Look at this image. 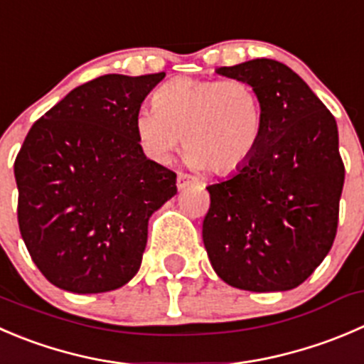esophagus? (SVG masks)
I'll list each match as a JSON object with an SVG mask.
<instances>
[{
    "mask_svg": "<svg viewBox=\"0 0 364 364\" xmlns=\"http://www.w3.org/2000/svg\"><path fill=\"white\" fill-rule=\"evenodd\" d=\"M196 181H197V179L193 178V176L185 174V172H179L178 179H176V185H178V188L181 190V188H185L186 185H190V183H196Z\"/></svg>",
    "mask_w": 364,
    "mask_h": 364,
    "instance_id": "1",
    "label": "esophagus"
}]
</instances>
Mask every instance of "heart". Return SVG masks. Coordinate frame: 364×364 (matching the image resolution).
<instances>
[{"instance_id":"b5f03b06","label":"heart","mask_w":364,"mask_h":364,"mask_svg":"<svg viewBox=\"0 0 364 364\" xmlns=\"http://www.w3.org/2000/svg\"><path fill=\"white\" fill-rule=\"evenodd\" d=\"M154 110H142L135 129L144 149L167 161L181 142L193 167L217 176L242 171L263 135V105L243 80L174 77L156 90Z\"/></svg>"}]
</instances>
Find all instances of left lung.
Returning <instances> with one entry per match:
<instances>
[{
  "instance_id": "8db88e82",
  "label": "left lung",
  "mask_w": 364,
  "mask_h": 364,
  "mask_svg": "<svg viewBox=\"0 0 364 364\" xmlns=\"http://www.w3.org/2000/svg\"><path fill=\"white\" fill-rule=\"evenodd\" d=\"M217 73L256 88L263 135L242 171L206 186L208 257L217 276L240 290H291L322 263L336 236L345 181L336 121L277 60H249Z\"/></svg>"
}]
</instances>
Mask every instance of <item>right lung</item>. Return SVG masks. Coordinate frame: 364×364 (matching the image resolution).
<instances>
[{
	"mask_svg": "<svg viewBox=\"0 0 364 364\" xmlns=\"http://www.w3.org/2000/svg\"><path fill=\"white\" fill-rule=\"evenodd\" d=\"M165 77L105 74L42 115L14 164L17 220L55 287L103 294L133 279L149 217L176 196V172L144 154L135 122Z\"/></svg>",
	"mask_w": 364,
	"mask_h": 364,
	"instance_id": "right-lung-1",
	"label": "right lung"
}]
</instances>
